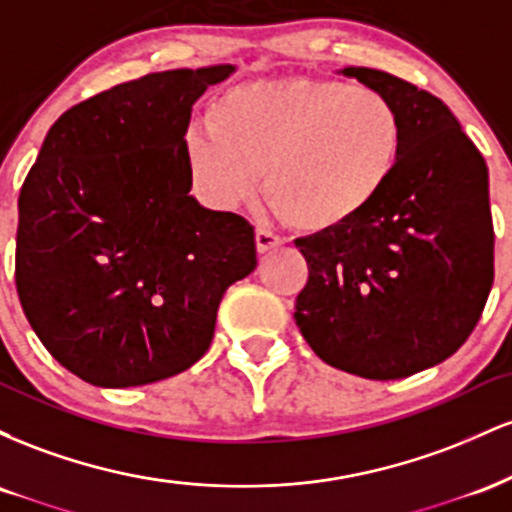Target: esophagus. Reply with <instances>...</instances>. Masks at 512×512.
<instances>
[{
    "label": "esophagus",
    "instance_id": "1",
    "mask_svg": "<svg viewBox=\"0 0 512 512\" xmlns=\"http://www.w3.org/2000/svg\"><path fill=\"white\" fill-rule=\"evenodd\" d=\"M255 243H257V250H260V252H269V250L279 248L281 238L276 236V233L267 231V228H257V231H255Z\"/></svg>",
    "mask_w": 512,
    "mask_h": 512
}]
</instances>
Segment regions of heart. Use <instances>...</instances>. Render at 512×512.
<instances>
[{
  "mask_svg": "<svg viewBox=\"0 0 512 512\" xmlns=\"http://www.w3.org/2000/svg\"><path fill=\"white\" fill-rule=\"evenodd\" d=\"M211 125L187 132L195 190L236 207L260 190L301 231H332L363 214L399 166L404 122L383 91L286 76L228 88Z\"/></svg>",
  "mask_w": 512,
  "mask_h": 512,
  "instance_id": "1",
  "label": "heart"
}]
</instances>
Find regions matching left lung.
Masks as SVG:
<instances>
[{
	"label": "left lung",
	"instance_id": "1",
	"mask_svg": "<svg viewBox=\"0 0 512 512\" xmlns=\"http://www.w3.org/2000/svg\"><path fill=\"white\" fill-rule=\"evenodd\" d=\"M342 74L397 105L402 156L363 214L296 240L308 284L293 317L325 363L397 380L445 361L477 327L493 284L489 168L433 93L380 69Z\"/></svg>",
	"mask_w": 512,
	"mask_h": 512
}]
</instances>
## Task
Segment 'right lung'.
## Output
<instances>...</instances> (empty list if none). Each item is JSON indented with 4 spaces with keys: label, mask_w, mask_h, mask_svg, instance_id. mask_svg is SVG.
Masks as SVG:
<instances>
[{
    "label": "right lung",
    "mask_w": 512,
    "mask_h": 512,
    "mask_svg": "<svg viewBox=\"0 0 512 512\" xmlns=\"http://www.w3.org/2000/svg\"><path fill=\"white\" fill-rule=\"evenodd\" d=\"M236 67L113 86L50 127L19 195L16 291L55 361L98 387L149 385L207 354L216 310L257 267L255 228L190 195L192 105Z\"/></svg>",
    "instance_id": "1"
}]
</instances>
